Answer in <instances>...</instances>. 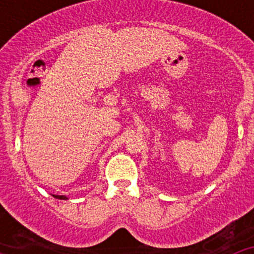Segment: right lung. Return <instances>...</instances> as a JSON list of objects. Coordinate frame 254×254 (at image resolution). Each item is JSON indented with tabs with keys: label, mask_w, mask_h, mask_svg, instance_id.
Masks as SVG:
<instances>
[{
	"label": "right lung",
	"mask_w": 254,
	"mask_h": 254,
	"mask_svg": "<svg viewBox=\"0 0 254 254\" xmlns=\"http://www.w3.org/2000/svg\"><path fill=\"white\" fill-rule=\"evenodd\" d=\"M53 197H55V198H58V199H68L66 196H58V194H53Z\"/></svg>",
	"instance_id": "obj_1"
}]
</instances>
